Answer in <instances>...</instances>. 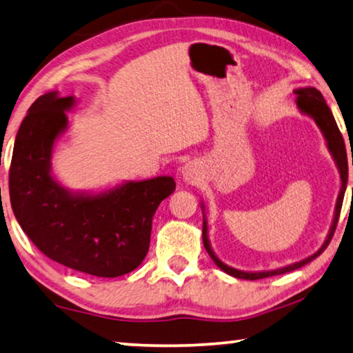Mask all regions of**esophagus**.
Returning <instances> with one entry per match:
<instances>
[{"label": "esophagus", "instance_id": "esophagus-1", "mask_svg": "<svg viewBox=\"0 0 353 353\" xmlns=\"http://www.w3.org/2000/svg\"><path fill=\"white\" fill-rule=\"evenodd\" d=\"M180 175L184 183L188 184H199L203 178V173H201V167L197 163H186L180 169Z\"/></svg>", "mask_w": 353, "mask_h": 353}]
</instances>
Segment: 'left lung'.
Returning a JSON list of instances; mask_svg holds the SVG:
<instances>
[{
	"mask_svg": "<svg viewBox=\"0 0 353 353\" xmlns=\"http://www.w3.org/2000/svg\"><path fill=\"white\" fill-rule=\"evenodd\" d=\"M296 94V105L299 108L300 112L310 115L311 119L314 120L316 125L319 126V130L322 131V136L327 142V148L330 152L332 158L334 161V164L338 167L339 172V178H341V189L336 199V206H334V214H333V222L330 231H328L325 241L321 245L319 250L313 255H310L308 258L300 259L297 263H292L290 265H285V268H279L274 270H259V272H245V270H239L231 268V265L225 264L223 261L217 258V255L212 250V247L210 244V238H208V221H206V214H205V203L201 201V211H203V245L206 248L208 255L212 258V261L216 263L219 269H222L223 272H227L231 276H236V279H242V280H259V279H265V276H272V275H281L286 272H291V270H296L302 265L308 264L310 261H313L314 258H317L321 253L325 250L330 244V241L333 238L334 230H336V223L339 219V212H341V206H343V200H344V192L345 188H347V176H349V165H347V153H345V143L344 139L341 136L339 128L336 122H334V117L330 111V108L327 106L325 100L319 90L316 88H299L294 90ZM352 165H353V158H352Z\"/></svg>",
	"mask_w": 353,
	"mask_h": 353,
	"instance_id": "8db88e82",
	"label": "left lung"
}]
</instances>
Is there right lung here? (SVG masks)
Wrapping results in <instances>:
<instances>
[{
  "label": "right lung",
  "instance_id": "right-lung-1",
  "mask_svg": "<svg viewBox=\"0 0 353 353\" xmlns=\"http://www.w3.org/2000/svg\"><path fill=\"white\" fill-rule=\"evenodd\" d=\"M74 103V97L48 92L28 109L10 161V205L43 255L78 272L114 279L147 256L154 212L176 184L172 176H156L101 192L63 188L51 170V156Z\"/></svg>",
  "mask_w": 353,
  "mask_h": 353
}]
</instances>
